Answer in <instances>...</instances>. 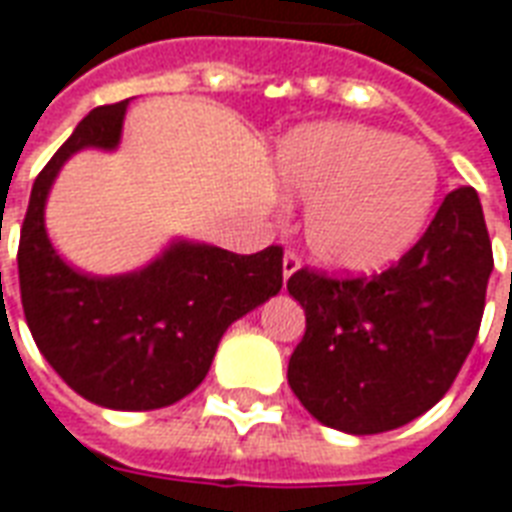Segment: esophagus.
<instances>
[{"mask_svg":"<svg viewBox=\"0 0 512 512\" xmlns=\"http://www.w3.org/2000/svg\"><path fill=\"white\" fill-rule=\"evenodd\" d=\"M298 268H301V257L295 255V252H285V257H282V276H285V282Z\"/></svg>","mask_w":512,"mask_h":512,"instance_id":"esophagus-1","label":"esophagus"}]
</instances>
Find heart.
Returning a JSON list of instances; mask_svg holds the SVG:
<instances>
[{"label": "heart", "mask_w": 512, "mask_h": 512, "mask_svg": "<svg viewBox=\"0 0 512 512\" xmlns=\"http://www.w3.org/2000/svg\"><path fill=\"white\" fill-rule=\"evenodd\" d=\"M276 168L306 200L304 233L317 263L366 274L399 260L437 203L439 165L423 143L363 124H320L287 135Z\"/></svg>", "instance_id": "heart-1"}]
</instances>
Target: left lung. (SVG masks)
<instances>
[{
  "label": "left lung",
  "instance_id": "obj_1",
  "mask_svg": "<svg viewBox=\"0 0 512 512\" xmlns=\"http://www.w3.org/2000/svg\"><path fill=\"white\" fill-rule=\"evenodd\" d=\"M494 255L478 192L458 187L399 263L333 279H287L306 312L287 382L323 426L347 434L399 429L431 410L475 344Z\"/></svg>",
  "mask_w": 512,
  "mask_h": 512
}]
</instances>
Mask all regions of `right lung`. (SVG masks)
<instances>
[{"label":"right lung","instance_id":"right-lung-1","mask_svg":"<svg viewBox=\"0 0 512 512\" xmlns=\"http://www.w3.org/2000/svg\"><path fill=\"white\" fill-rule=\"evenodd\" d=\"M127 102L94 108L40 170L18 244V282L37 350L75 393L108 410H160L198 388L227 325L282 290V246L236 255L173 241L149 266L92 276L45 233V200L75 151L119 146Z\"/></svg>","mask_w":512,"mask_h":512}]
</instances>
